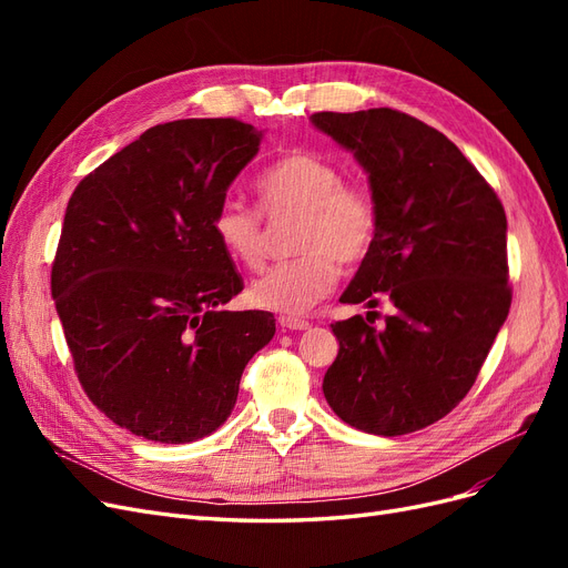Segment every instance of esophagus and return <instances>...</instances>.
<instances>
[{
	"label": "esophagus",
	"instance_id": "34e87169",
	"mask_svg": "<svg viewBox=\"0 0 568 568\" xmlns=\"http://www.w3.org/2000/svg\"><path fill=\"white\" fill-rule=\"evenodd\" d=\"M277 322H280V326H284V329H296V332L307 329V326H311V322H307V320L291 317V315H282Z\"/></svg>",
	"mask_w": 568,
	"mask_h": 568
}]
</instances>
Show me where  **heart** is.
<instances>
[{
    "label": "heart",
    "mask_w": 568,
    "mask_h": 568,
    "mask_svg": "<svg viewBox=\"0 0 568 568\" xmlns=\"http://www.w3.org/2000/svg\"><path fill=\"white\" fill-rule=\"evenodd\" d=\"M257 209L267 217L296 215L291 261L270 267L251 286L255 305L280 313H305L332 291L339 265H357L379 236V203L363 182L343 180L329 156L291 149L255 178ZM211 230L234 263L261 270L267 257L263 216L242 201L217 203Z\"/></svg>",
    "instance_id": "b5f03b06"
}]
</instances>
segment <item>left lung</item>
Instances as JSON below:
<instances>
[{
    "label": "left lung",
    "instance_id": "left-lung-1",
    "mask_svg": "<svg viewBox=\"0 0 568 568\" xmlns=\"http://www.w3.org/2000/svg\"><path fill=\"white\" fill-rule=\"evenodd\" d=\"M313 123L355 151L379 203V236L341 303H393L384 326L374 311L332 324L324 398L359 432H419L469 393L507 320L505 209L448 136L403 111H320Z\"/></svg>",
    "mask_w": 568,
    "mask_h": 568
}]
</instances>
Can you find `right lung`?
I'll return each instance as SVG.
<instances>
[{
  "label": "right lung",
  "mask_w": 568,
  "mask_h": 568,
  "mask_svg": "<svg viewBox=\"0 0 568 568\" xmlns=\"http://www.w3.org/2000/svg\"><path fill=\"white\" fill-rule=\"evenodd\" d=\"M236 118L149 128L75 186L51 296L88 398L156 443L213 434L274 315L222 311L244 288L211 217L257 153Z\"/></svg>",
  "instance_id": "add662e5"
}]
</instances>
